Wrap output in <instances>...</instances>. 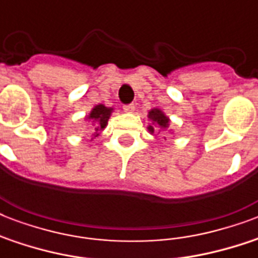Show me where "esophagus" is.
Listing matches in <instances>:
<instances>
[{"label":"esophagus","mask_w":258,"mask_h":258,"mask_svg":"<svg viewBox=\"0 0 258 258\" xmlns=\"http://www.w3.org/2000/svg\"><path fill=\"white\" fill-rule=\"evenodd\" d=\"M123 109H124V112H134L135 111V104H125L123 105Z\"/></svg>","instance_id":"34e87169"}]
</instances>
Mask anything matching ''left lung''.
I'll list each match as a JSON object with an SVG mask.
<instances>
[{
  "label": "left lung",
  "instance_id": "1",
  "mask_svg": "<svg viewBox=\"0 0 258 258\" xmlns=\"http://www.w3.org/2000/svg\"><path fill=\"white\" fill-rule=\"evenodd\" d=\"M149 119L150 120H153L154 125H149L147 130L150 131V134H154L155 128L159 127V133H161V130H167L169 127V117L166 116L165 113L162 112L159 108H154L151 109L149 112Z\"/></svg>",
  "mask_w": 258,
  "mask_h": 258
}]
</instances>
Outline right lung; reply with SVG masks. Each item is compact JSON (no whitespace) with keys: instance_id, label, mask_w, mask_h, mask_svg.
<instances>
[{"instance_id":"1","label":"right lung","mask_w":258,"mask_h":258,"mask_svg":"<svg viewBox=\"0 0 258 258\" xmlns=\"http://www.w3.org/2000/svg\"><path fill=\"white\" fill-rule=\"evenodd\" d=\"M111 112H112V108L105 107V105L103 104H97L93 107L91 113L87 116L89 120L92 121L93 125H95V127H93L92 135L97 137L99 133L105 128V125H107V123H108L109 116H111Z\"/></svg>"}]
</instances>
